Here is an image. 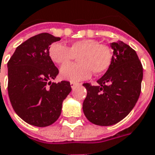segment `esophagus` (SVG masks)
Wrapping results in <instances>:
<instances>
[{"label": "esophagus", "instance_id": "1", "mask_svg": "<svg viewBox=\"0 0 155 155\" xmlns=\"http://www.w3.org/2000/svg\"><path fill=\"white\" fill-rule=\"evenodd\" d=\"M70 85H71V87H72V88H74L77 85H78V83H73V82H71L70 83Z\"/></svg>", "mask_w": 155, "mask_h": 155}]
</instances>
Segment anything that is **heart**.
I'll return each instance as SVG.
<instances>
[{"label":"heart","mask_w":155,"mask_h":155,"mask_svg":"<svg viewBox=\"0 0 155 155\" xmlns=\"http://www.w3.org/2000/svg\"><path fill=\"white\" fill-rule=\"evenodd\" d=\"M49 57L57 64H65L75 57L78 64H65L60 69L62 79L79 82L89 78L92 72L100 75L106 72L112 62L110 48L94 39H82L73 41L68 48L54 42L49 48Z\"/></svg>","instance_id":"obj_1"}]
</instances>
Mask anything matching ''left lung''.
I'll return each mask as SVG.
<instances>
[{
    "label": "left lung",
    "instance_id": "1",
    "mask_svg": "<svg viewBox=\"0 0 155 155\" xmlns=\"http://www.w3.org/2000/svg\"><path fill=\"white\" fill-rule=\"evenodd\" d=\"M112 62L97 86L84 83L87 93L83 110L88 121L110 126L127 116L141 92L143 67L136 51L121 41L110 43Z\"/></svg>",
    "mask_w": 155,
    "mask_h": 155
}]
</instances>
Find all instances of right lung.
Listing matches in <instances>:
<instances>
[{
	"instance_id": "1",
	"label": "right lung",
	"mask_w": 155,
	"mask_h": 155,
	"mask_svg": "<svg viewBox=\"0 0 155 155\" xmlns=\"http://www.w3.org/2000/svg\"><path fill=\"white\" fill-rule=\"evenodd\" d=\"M60 40L49 33L36 35L17 47L7 63L11 104L20 118L33 126L57 121L72 90L68 81L51 83L59 72L49 57V46Z\"/></svg>"
}]
</instances>
